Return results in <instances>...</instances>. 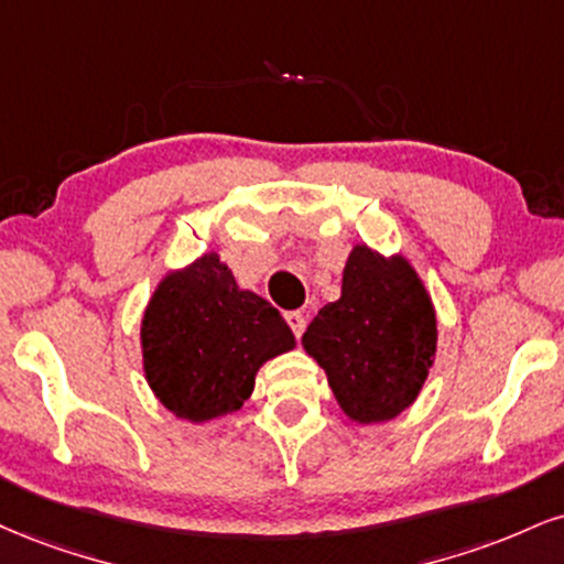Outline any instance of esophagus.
Instances as JSON below:
<instances>
[{
  "label": "esophagus",
  "mask_w": 564,
  "mask_h": 564,
  "mask_svg": "<svg viewBox=\"0 0 564 564\" xmlns=\"http://www.w3.org/2000/svg\"><path fill=\"white\" fill-rule=\"evenodd\" d=\"M286 323H289V328L294 330L296 338H300L304 334V328H307V317H304L302 312H289Z\"/></svg>",
  "instance_id": "obj_1"
}]
</instances>
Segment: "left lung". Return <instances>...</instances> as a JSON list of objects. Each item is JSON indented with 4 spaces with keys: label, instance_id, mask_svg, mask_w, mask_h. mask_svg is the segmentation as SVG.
Segmentation results:
<instances>
[{
    "label": "left lung",
    "instance_id": "8db88e82",
    "mask_svg": "<svg viewBox=\"0 0 564 564\" xmlns=\"http://www.w3.org/2000/svg\"><path fill=\"white\" fill-rule=\"evenodd\" d=\"M438 344L436 307L404 254L355 243L341 296L325 304L302 347L328 376L344 415L359 425L389 423L415 404Z\"/></svg>",
    "mask_w": 564,
    "mask_h": 564
}]
</instances>
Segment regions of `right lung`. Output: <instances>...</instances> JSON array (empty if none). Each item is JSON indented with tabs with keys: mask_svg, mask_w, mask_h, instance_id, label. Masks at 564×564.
<instances>
[{
	"mask_svg": "<svg viewBox=\"0 0 564 564\" xmlns=\"http://www.w3.org/2000/svg\"><path fill=\"white\" fill-rule=\"evenodd\" d=\"M294 347L278 310L241 289L217 252L167 270L141 317L149 389L175 417L196 425L241 410L262 365Z\"/></svg>",
	"mask_w": 564,
	"mask_h": 564,
	"instance_id": "obj_1",
	"label": "right lung"
}]
</instances>
